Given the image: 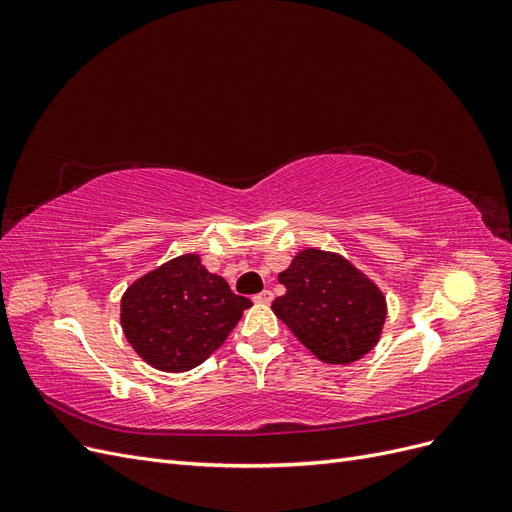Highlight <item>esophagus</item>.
<instances>
[{
  "instance_id": "obj_1",
  "label": "esophagus",
  "mask_w": 512,
  "mask_h": 512,
  "mask_svg": "<svg viewBox=\"0 0 512 512\" xmlns=\"http://www.w3.org/2000/svg\"><path fill=\"white\" fill-rule=\"evenodd\" d=\"M254 301H256V303H271V301H273V292H271V290H262V292L256 294Z\"/></svg>"
}]
</instances>
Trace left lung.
<instances>
[{
  "mask_svg": "<svg viewBox=\"0 0 512 512\" xmlns=\"http://www.w3.org/2000/svg\"><path fill=\"white\" fill-rule=\"evenodd\" d=\"M284 297L273 312L320 361L348 365L378 344L386 299L378 286L333 252L307 247L280 273Z\"/></svg>",
  "mask_w": 512,
  "mask_h": 512,
  "instance_id": "left-lung-1",
  "label": "left lung"
}]
</instances>
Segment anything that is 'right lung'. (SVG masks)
<instances>
[{
    "label": "right lung",
    "mask_w": 512,
    "mask_h": 512,
    "mask_svg": "<svg viewBox=\"0 0 512 512\" xmlns=\"http://www.w3.org/2000/svg\"><path fill=\"white\" fill-rule=\"evenodd\" d=\"M250 305L196 254H183L126 290L121 327L143 361L179 374L207 361Z\"/></svg>",
    "instance_id": "obj_1"
}]
</instances>
